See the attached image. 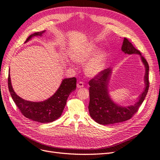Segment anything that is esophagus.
I'll return each mask as SVG.
<instances>
[{
  "label": "esophagus",
  "instance_id": "obj_1",
  "mask_svg": "<svg viewBox=\"0 0 160 160\" xmlns=\"http://www.w3.org/2000/svg\"><path fill=\"white\" fill-rule=\"evenodd\" d=\"M84 87V83L82 82H79L78 84H77V88H82Z\"/></svg>",
  "mask_w": 160,
  "mask_h": 160
}]
</instances>
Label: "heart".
Returning a JSON list of instances; mask_svg holds the SVG:
<instances>
[{"instance_id":"heart-1","label":"heart","mask_w":160,"mask_h":160,"mask_svg":"<svg viewBox=\"0 0 160 160\" xmlns=\"http://www.w3.org/2000/svg\"><path fill=\"white\" fill-rule=\"evenodd\" d=\"M107 56L105 50L99 51L98 46L90 43L76 50L72 54V58L76 63L82 65L89 61L85 66V72L90 77H95L105 69ZM68 66L74 68V65L71 62H68Z\"/></svg>"}]
</instances>
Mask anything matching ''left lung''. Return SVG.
<instances>
[{"mask_svg": "<svg viewBox=\"0 0 160 160\" xmlns=\"http://www.w3.org/2000/svg\"><path fill=\"white\" fill-rule=\"evenodd\" d=\"M121 50L124 54L140 56L145 68L143 77L144 88L134 104L125 106L114 102L110 96L109 83L112 74V68H108L103 70L94 79H92L89 82V113L92 119L102 125L114 124L130 119L145 100L148 92L149 66L146 60L141 55L140 51L126 38H123Z\"/></svg>", "mask_w": 160, "mask_h": 160, "instance_id": "obj_1", "label": "left lung"}]
</instances>
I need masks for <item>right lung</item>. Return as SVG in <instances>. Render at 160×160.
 Instances as JSON below:
<instances>
[{"instance_id": "right-lung-1", "label": "right lung", "mask_w": 160, "mask_h": 160, "mask_svg": "<svg viewBox=\"0 0 160 160\" xmlns=\"http://www.w3.org/2000/svg\"><path fill=\"white\" fill-rule=\"evenodd\" d=\"M44 32L45 30L32 34L24 43H27L35 37H42ZM8 85L12 98L23 116L34 122L49 123L58 119L62 114L69 95L76 90V79L74 77L63 79L55 93L48 99L41 102L26 100L16 94L12 86L10 70Z\"/></svg>"}]
</instances>
